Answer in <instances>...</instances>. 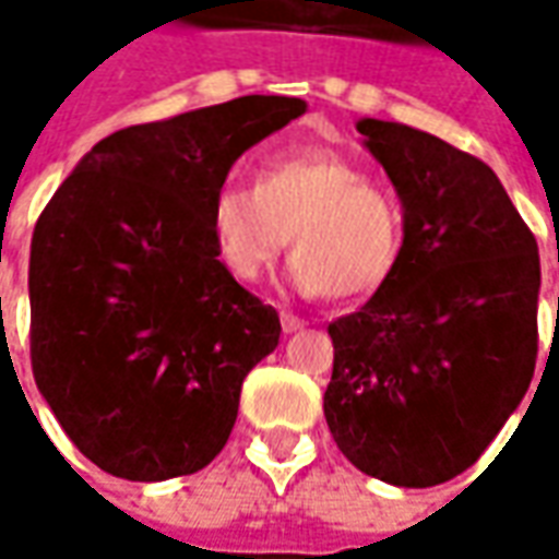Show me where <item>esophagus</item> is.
Here are the masks:
<instances>
[{
	"mask_svg": "<svg viewBox=\"0 0 559 559\" xmlns=\"http://www.w3.org/2000/svg\"><path fill=\"white\" fill-rule=\"evenodd\" d=\"M280 323H283V333H298V330L305 326V320H301L298 313H292V311L280 313Z\"/></svg>",
	"mask_w": 559,
	"mask_h": 559,
	"instance_id": "34e87169",
	"label": "esophagus"
}]
</instances>
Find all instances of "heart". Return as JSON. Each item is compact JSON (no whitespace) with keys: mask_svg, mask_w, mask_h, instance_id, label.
Masks as SVG:
<instances>
[{"mask_svg":"<svg viewBox=\"0 0 559 559\" xmlns=\"http://www.w3.org/2000/svg\"><path fill=\"white\" fill-rule=\"evenodd\" d=\"M207 233L217 264L236 283L261 280L289 242L295 289L360 298L395 273L404 214L355 158L298 148L264 162L254 186H221L207 207Z\"/></svg>","mask_w":559,"mask_h":559,"instance_id":"obj_1","label":"heart"}]
</instances>
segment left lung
<instances>
[{"label":"left lung","mask_w":559,"mask_h":559,"mask_svg":"<svg viewBox=\"0 0 559 559\" xmlns=\"http://www.w3.org/2000/svg\"><path fill=\"white\" fill-rule=\"evenodd\" d=\"M357 133L395 186L404 246L389 283L330 323L323 414L360 473L429 488L479 461L526 397L538 246L479 158L395 120H357Z\"/></svg>","instance_id":"obj_1"}]
</instances>
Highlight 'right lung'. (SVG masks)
<instances>
[{"mask_svg":"<svg viewBox=\"0 0 559 559\" xmlns=\"http://www.w3.org/2000/svg\"><path fill=\"white\" fill-rule=\"evenodd\" d=\"M242 96L127 127L86 152L31 242V360L68 439L105 473L164 483L221 454L276 311L217 264L207 207L251 145L301 118Z\"/></svg>","mask_w":559,"mask_h":559,"instance_id":"obj_1","label":"right lung"}]
</instances>
